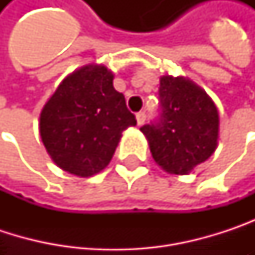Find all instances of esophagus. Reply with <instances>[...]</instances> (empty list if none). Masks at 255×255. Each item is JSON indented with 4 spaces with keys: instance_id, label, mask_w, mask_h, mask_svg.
<instances>
[{
    "instance_id": "34e87169",
    "label": "esophagus",
    "mask_w": 255,
    "mask_h": 255,
    "mask_svg": "<svg viewBox=\"0 0 255 255\" xmlns=\"http://www.w3.org/2000/svg\"><path fill=\"white\" fill-rule=\"evenodd\" d=\"M135 118H137V124L141 126V124L146 121V114H144V112H138V114L135 115Z\"/></svg>"
}]
</instances>
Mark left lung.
<instances>
[{
	"label": "left lung",
	"instance_id": "1",
	"mask_svg": "<svg viewBox=\"0 0 255 255\" xmlns=\"http://www.w3.org/2000/svg\"><path fill=\"white\" fill-rule=\"evenodd\" d=\"M159 118L140 131L161 168L170 174H189L217 147V108L195 82L170 75L159 81Z\"/></svg>",
	"mask_w": 255,
	"mask_h": 255
}]
</instances>
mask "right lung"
Masks as SVG:
<instances>
[{
  "mask_svg": "<svg viewBox=\"0 0 255 255\" xmlns=\"http://www.w3.org/2000/svg\"><path fill=\"white\" fill-rule=\"evenodd\" d=\"M114 74L102 65L82 66L65 78L39 115L42 143L62 170L79 177L111 162L123 131L135 126Z\"/></svg>",
  "mask_w": 255,
  "mask_h": 255,
  "instance_id": "1",
  "label": "right lung"
}]
</instances>
